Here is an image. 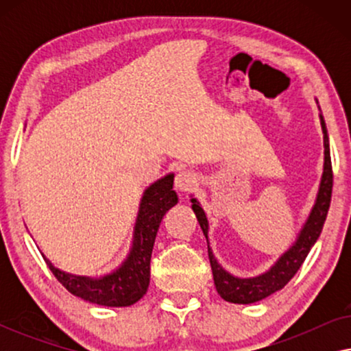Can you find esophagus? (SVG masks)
<instances>
[{
  "label": "esophagus",
  "mask_w": 351,
  "mask_h": 351,
  "mask_svg": "<svg viewBox=\"0 0 351 351\" xmlns=\"http://www.w3.org/2000/svg\"><path fill=\"white\" fill-rule=\"evenodd\" d=\"M196 185H198V179H196V176L191 171H180L176 176V186L180 191H190Z\"/></svg>",
  "instance_id": "1"
}]
</instances>
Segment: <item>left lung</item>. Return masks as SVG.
<instances>
[{
  "mask_svg": "<svg viewBox=\"0 0 351 351\" xmlns=\"http://www.w3.org/2000/svg\"><path fill=\"white\" fill-rule=\"evenodd\" d=\"M321 119V128H323L324 134V171H323V179L319 184V191L316 196V203L311 209L310 217L306 220L304 228L297 238L289 251L282 254L275 265H273L267 273H263L261 276L256 278H234L223 270L215 261L213 251H210L208 244V256L210 262V268H213L214 275V285L217 289L219 295L223 300L232 302V304H254L265 299L273 292L280 291L289 282L297 270L302 267V263L308 256L310 249L316 243V239L321 234L323 225L328 217V210L330 206V195H332V162H330V150H329V137H328V129H326V123L323 114H319ZM191 208H193L196 219H198L199 227L203 230L204 237L208 238V219L201 206L196 203V199H191Z\"/></svg>",
  "mask_w": 351,
  "mask_h": 351,
  "instance_id": "1",
  "label": "left lung"
}]
</instances>
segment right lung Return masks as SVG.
Returning a JSON list of instances; mask_svg holds the SVG:
<instances>
[{
    "label": "right lung",
    "mask_w": 351,
    "mask_h": 351,
    "mask_svg": "<svg viewBox=\"0 0 351 351\" xmlns=\"http://www.w3.org/2000/svg\"><path fill=\"white\" fill-rule=\"evenodd\" d=\"M172 185L174 176L169 174L145 190L134 228L132 249L126 262L117 271L95 280L88 276H75L60 271L45 257L57 281L73 295L93 304L128 306L141 300L150 285V261L158 228L165 214L179 201Z\"/></svg>",
    "instance_id": "obj_1"
}]
</instances>
